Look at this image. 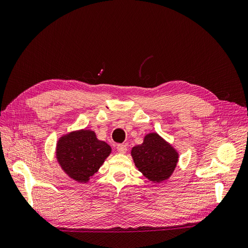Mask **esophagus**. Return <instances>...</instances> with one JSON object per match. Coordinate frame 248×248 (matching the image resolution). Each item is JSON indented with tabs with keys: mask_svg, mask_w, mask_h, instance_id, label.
<instances>
[{
	"mask_svg": "<svg viewBox=\"0 0 248 248\" xmlns=\"http://www.w3.org/2000/svg\"><path fill=\"white\" fill-rule=\"evenodd\" d=\"M117 150H118V152H120V153H126L127 146L124 145V144H118L117 145Z\"/></svg>",
	"mask_w": 248,
	"mask_h": 248,
	"instance_id": "esophagus-1",
	"label": "esophagus"
}]
</instances>
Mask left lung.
Returning <instances> with one entry per match:
<instances>
[{"label": "left lung", "instance_id": "left-lung-1", "mask_svg": "<svg viewBox=\"0 0 248 248\" xmlns=\"http://www.w3.org/2000/svg\"><path fill=\"white\" fill-rule=\"evenodd\" d=\"M131 155L136 167L153 182L167 180L178 162V153L157 133H149L141 145L133 147Z\"/></svg>", "mask_w": 248, "mask_h": 248}]
</instances>
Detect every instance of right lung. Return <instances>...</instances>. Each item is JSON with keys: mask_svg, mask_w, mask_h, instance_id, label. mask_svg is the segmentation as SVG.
<instances>
[{"mask_svg": "<svg viewBox=\"0 0 248 248\" xmlns=\"http://www.w3.org/2000/svg\"><path fill=\"white\" fill-rule=\"evenodd\" d=\"M111 151L106 141L98 140L94 131L71 132L60 139L57 158L64 171L78 182H88Z\"/></svg>", "mask_w": 248, "mask_h": 248, "instance_id": "right-lung-1", "label": "right lung"}]
</instances>
